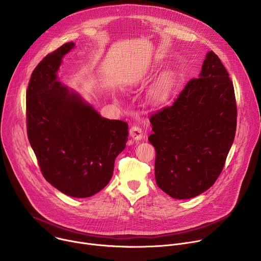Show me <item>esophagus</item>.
<instances>
[{"instance_id": "1", "label": "esophagus", "mask_w": 261, "mask_h": 261, "mask_svg": "<svg viewBox=\"0 0 261 261\" xmlns=\"http://www.w3.org/2000/svg\"><path fill=\"white\" fill-rule=\"evenodd\" d=\"M129 133H130V136L135 139V140H140L142 137H143V134H142V130L139 126H132L129 130Z\"/></svg>"}]
</instances>
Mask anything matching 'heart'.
<instances>
[{"mask_svg": "<svg viewBox=\"0 0 261 261\" xmlns=\"http://www.w3.org/2000/svg\"><path fill=\"white\" fill-rule=\"evenodd\" d=\"M172 86V79L169 73H164L160 80L150 91V98L154 103L163 102L169 95Z\"/></svg>", "mask_w": 261, "mask_h": 261, "instance_id": "obj_1", "label": "heart"}]
</instances>
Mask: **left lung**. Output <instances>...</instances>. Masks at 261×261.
<instances>
[{
	"instance_id": "1",
	"label": "left lung",
	"mask_w": 261,
	"mask_h": 261,
	"mask_svg": "<svg viewBox=\"0 0 261 261\" xmlns=\"http://www.w3.org/2000/svg\"><path fill=\"white\" fill-rule=\"evenodd\" d=\"M233 84L219 57L210 51L200 75L190 80L173 104L151 116L159 188L176 199L193 198L215 184L237 130Z\"/></svg>"
}]
</instances>
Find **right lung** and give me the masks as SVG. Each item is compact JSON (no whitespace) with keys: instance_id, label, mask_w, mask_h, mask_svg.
<instances>
[{"instance_id":"right-lung-1","label":"right lung","mask_w":261,"mask_h":261,"mask_svg":"<svg viewBox=\"0 0 261 261\" xmlns=\"http://www.w3.org/2000/svg\"><path fill=\"white\" fill-rule=\"evenodd\" d=\"M65 43L34 69L27 90L28 138L44 178L77 198L101 191L128 140V124L102 118L81 97L57 82Z\"/></svg>"}]
</instances>
